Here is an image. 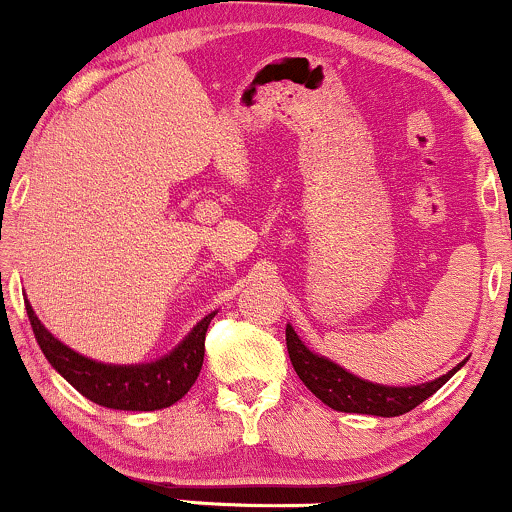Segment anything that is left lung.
Wrapping results in <instances>:
<instances>
[{"label":"left lung","instance_id":"8db88e82","mask_svg":"<svg viewBox=\"0 0 512 512\" xmlns=\"http://www.w3.org/2000/svg\"><path fill=\"white\" fill-rule=\"evenodd\" d=\"M286 349H289V358L298 378L327 407H332L334 411H346V414H370L385 416V419L402 416L414 407H419L433 392H438L440 387L448 383L452 375L464 366V361H467L464 358L462 363H457L455 368L431 380V383L395 387L370 383V380L349 373L339 363H334L332 358L315 354V351H310L301 342V337H298L291 325H286Z\"/></svg>","mask_w":512,"mask_h":512}]
</instances>
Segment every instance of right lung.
<instances>
[{
    "label": "right lung",
    "instance_id": "1",
    "mask_svg": "<svg viewBox=\"0 0 512 512\" xmlns=\"http://www.w3.org/2000/svg\"><path fill=\"white\" fill-rule=\"evenodd\" d=\"M26 301V313L31 320L33 334L38 339L40 351L50 361V366L91 402L108 409L122 411H156L166 409L178 399L187 395L195 385L199 370L204 363V337H207L209 322L214 313L197 322L187 337L168 351L166 356L156 358L151 363H103L96 358H88L72 346L62 344L43 322L35 315L33 305Z\"/></svg>",
    "mask_w": 512,
    "mask_h": 512
}]
</instances>
